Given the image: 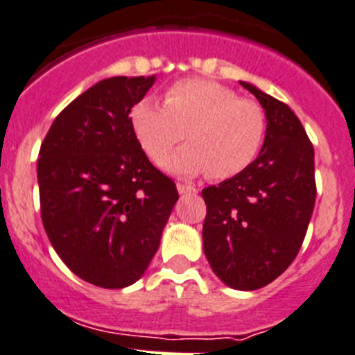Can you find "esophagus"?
<instances>
[{
    "mask_svg": "<svg viewBox=\"0 0 355 355\" xmlns=\"http://www.w3.org/2000/svg\"><path fill=\"white\" fill-rule=\"evenodd\" d=\"M177 189H178V193H180V194H194V193H196V187H194V185H191V184H180V182H178Z\"/></svg>",
    "mask_w": 355,
    "mask_h": 355,
    "instance_id": "obj_1",
    "label": "esophagus"
}]
</instances>
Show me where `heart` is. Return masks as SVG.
Returning <instances> with one entry per match:
<instances>
[{"mask_svg":"<svg viewBox=\"0 0 355 355\" xmlns=\"http://www.w3.org/2000/svg\"><path fill=\"white\" fill-rule=\"evenodd\" d=\"M164 107L144 98L132 105L129 124L141 150L159 162L184 138L185 147L162 162L177 175L207 173L227 180L243 173L264 147L266 112L257 101L217 82L182 78L164 91Z\"/></svg>","mask_w":355,"mask_h":355,"instance_id":"obj_1","label":"heart"}]
</instances>
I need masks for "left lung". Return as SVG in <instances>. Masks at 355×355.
I'll use <instances>...</instances> for the list:
<instances>
[{"label":"left lung","instance_id":"1","mask_svg":"<svg viewBox=\"0 0 355 355\" xmlns=\"http://www.w3.org/2000/svg\"><path fill=\"white\" fill-rule=\"evenodd\" d=\"M241 85L266 112V140L243 173L201 191L203 247L226 286L256 291L280 277L300 252L315 207V162L312 141L286 103Z\"/></svg>","mask_w":355,"mask_h":355}]
</instances>
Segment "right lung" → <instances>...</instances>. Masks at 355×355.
Segmentation results:
<instances>
[{
  "mask_svg": "<svg viewBox=\"0 0 355 355\" xmlns=\"http://www.w3.org/2000/svg\"><path fill=\"white\" fill-rule=\"evenodd\" d=\"M154 77H112L73 99L42 141V223L62 263L92 286L135 284L157 252L178 200L141 150L129 112Z\"/></svg>",
  "mask_w": 355,
  "mask_h": 355,
  "instance_id": "obj_1",
  "label": "right lung"
}]
</instances>
